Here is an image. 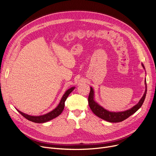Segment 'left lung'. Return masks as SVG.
Returning <instances> with one entry per match:
<instances>
[{
    "label": "left lung",
    "mask_w": 156,
    "mask_h": 156,
    "mask_svg": "<svg viewBox=\"0 0 156 156\" xmlns=\"http://www.w3.org/2000/svg\"><path fill=\"white\" fill-rule=\"evenodd\" d=\"M142 67L145 69V67L143 64H142ZM145 90L144 95L139 101L138 104L129 109L124 111H119V112H111L109 111L106 110L101 105L98 104L94 99L95 94L94 90L92 87H90V92L88 96V104L89 107L91 109L92 112L95 114L99 118L111 122H118L125 120L126 118L132 116L135 112H136L139 109L141 108L142 105L144 100L145 99V96L147 94V84H146V79H145Z\"/></svg>",
    "instance_id": "obj_1"
}]
</instances>
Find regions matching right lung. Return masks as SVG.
<instances>
[{
    "instance_id": "add662e5",
    "label": "right lung",
    "mask_w": 156,
    "mask_h": 156,
    "mask_svg": "<svg viewBox=\"0 0 156 156\" xmlns=\"http://www.w3.org/2000/svg\"><path fill=\"white\" fill-rule=\"evenodd\" d=\"M75 88V87H71L70 88H69L68 90H67L66 91V92L64 93V94L63 95V96L62 97L61 101H60L59 104H58V105H57L54 110H52V111L49 112L47 114H44V115L37 116H30V115H28V114L22 112L21 111H19L17 109H16V110H17L23 117H24L26 119H27L28 120H29L30 121L37 122V123H43V122H47V121H50V120L57 117L58 116H59L60 114L62 113V112L64 108V102H65L69 94L71 93Z\"/></svg>"
}]
</instances>
